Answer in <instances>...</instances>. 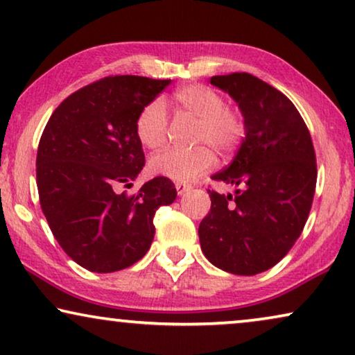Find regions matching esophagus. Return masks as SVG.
<instances>
[{
  "label": "esophagus",
  "instance_id": "obj_1",
  "mask_svg": "<svg viewBox=\"0 0 355 355\" xmlns=\"http://www.w3.org/2000/svg\"><path fill=\"white\" fill-rule=\"evenodd\" d=\"M175 188H177V193L178 195H185L187 191H190L191 190V185H188V183H177V185H175Z\"/></svg>",
  "mask_w": 355,
  "mask_h": 355
}]
</instances>
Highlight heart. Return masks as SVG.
<instances>
[{
    "label": "heart",
    "mask_w": 355,
    "mask_h": 355,
    "mask_svg": "<svg viewBox=\"0 0 355 355\" xmlns=\"http://www.w3.org/2000/svg\"><path fill=\"white\" fill-rule=\"evenodd\" d=\"M177 110L196 120L191 143L196 148L168 149L149 160V172L178 183L196 180L214 165L212 150L225 155L234 153L245 136L243 116L225 107L224 97L202 84H190L178 89L173 96ZM136 138L144 148L159 149L167 139V112L162 101L154 98L141 108L135 121Z\"/></svg>",
    "instance_id": "heart-1"
}]
</instances>
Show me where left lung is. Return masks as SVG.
Wrapping results in <instances>:
<instances>
[{"label": "left lung", "mask_w": 355, "mask_h": 355, "mask_svg": "<svg viewBox=\"0 0 355 355\" xmlns=\"http://www.w3.org/2000/svg\"><path fill=\"white\" fill-rule=\"evenodd\" d=\"M212 86L237 102L245 138L229 167L212 180L237 188L211 191L200 243L214 266L253 276L294 247L313 201L316 157L304 118L284 94L248 73L212 76Z\"/></svg>", "instance_id": "obj_1"}]
</instances>
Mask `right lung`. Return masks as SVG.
I'll use <instances>...</instances> for the list:
<instances>
[{"label":"right lung","instance_id":"add662e5","mask_svg":"<svg viewBox=\"0 0 355 355\" xmlns=\"http://www.w3.org/2000/svg\"><path fill=\"white\" fill-rule=\"evenodd\" d=\"M170 79L108 76L56 107L37 150L42 211L56 242L92 272L130 268L153 243L155 211L177 198L173 183L155 177L133 196L144 167L135 121Z\"/></svg>","mask_w":355,"mask_h":355}]
</instances>
